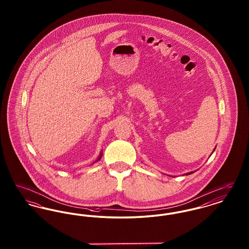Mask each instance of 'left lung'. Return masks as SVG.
I'll use <instances>...</instances> for the list:
<instances>
[{"mask_svg": "<svg viewBox=\"0 0 249 249\" xmlns=\"http://www.w3.org/2000/svg\"><path fill=\"white\" fill-rule=\"evenodd\" d=\"M190 174H192V173H189V175H190Z\"/></svg>", "mask_w": 249, "mask_h": 249, "instance_id": "obj_1", "label": "left lung"}]
</instances>
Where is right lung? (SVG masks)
Masks as SVG:
<instances>
[{
  "label": "right lung",
  "instance_id": "add662e5",
  "mask_svg": "<svg viewBox=\"0 0 249 249\" xmlns=\"http://www.w3.org/2000/svg\"><path fill=\"white\" fill-rule=\"evenodd\" d=\"M102 156H103V153H101V154H100V157H99V159H98V160H100V159H101V158H102ZM97 160H96V161H97Z\"/></svg>",
  "mask_w": 249,
  "mask_h": 249
}]
</instances>
